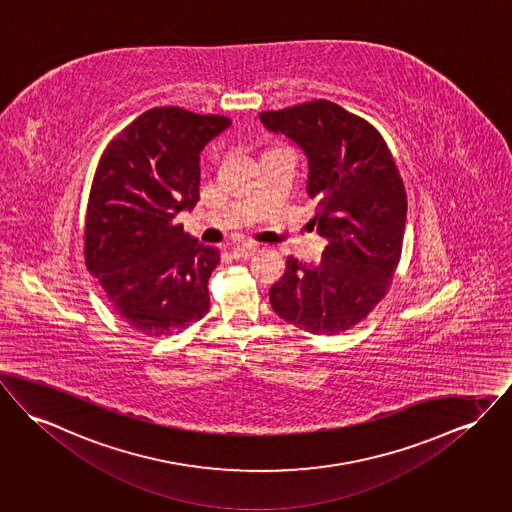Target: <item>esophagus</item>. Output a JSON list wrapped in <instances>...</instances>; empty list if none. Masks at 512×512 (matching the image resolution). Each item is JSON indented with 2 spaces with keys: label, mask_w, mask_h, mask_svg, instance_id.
<instances>
[{
  "label": "esophagus",
  "mask_w": 512,
  "mask_h": 512,
  "mask_svg": "<svg viewBox=\"0 0 512 512\" xmlns=\"http://www.w3.org/2000/svg\"><path fill=\"white\" fill-rule=\"evenodd\" d=\"M255 251H257V247L255 245H238V247H234L232 249V255H234V259H238V261H247V259H251L253 255H255Z\"/></svg>",
  "instance_id": "obj_1"
}]
</instances>
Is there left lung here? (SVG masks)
Returning a JSON list of instances; mask_svg holds the SVG:
<instances>
[{"label": "left lung", "instance_id": "1", "mask_svg": "<svg viewBox=\"0 0 512 512\" xmlns=\"http://www.w3.org/2000/svg\"><path fill=\"white\" fill-rule=\"evenodd\" d=\"M259 120L305 152L311 222L329 240L315 265L288 257L269 290L272 309L311 334L348 331L385 298L402 253L408 201L391 151L369 121L329 100Z\"/></svg>", "mask_w": 512, "mask_h": 512}]
</instances>
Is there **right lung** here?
Listing matches in <instances>:
<instances>
[{
  "label": "right lung",
  "instance_id": "right-lung-1",
  "mask_svg": "<svg viewBox=\"0 0 512 512\" xmlns=\"http://www.w3.org/2000/svg\"><path fill=\"white\" fill-rule=\"evenodd\" d=\"M232 125L178 106L152 108L106 147L92 180L85 263L135 331L181 332L209 311L220 251L176 224L199 201L201 151Z\"/></svg>",
  "mask_w": 512,
  "mask_h": 512
}]
</instances>
